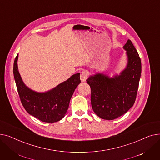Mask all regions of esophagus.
Instances as JSON below:
<instances>
[{"label": "esophagus", "mask_w": 160, "mask_h": 160, "mask_svg": "<svg viewBox=\"0 0 160 160\" xmlns=\"http://www.w3.org/2000/svg\"><path fill=\"white\" fill-rule=\"evenodd\" d=\"M88 73L87 71L83 70L81 72V76H80V78L82 82H84L86 81V80L88 79Z\"/></svg>", "instance_id": "obj_1"}]
</instances>
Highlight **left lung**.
Here are the masks:
<instances>
[{
  "label": "left lung",
  "instance_id": "1",
  "mask_svg": "<svg viewBox=\"0 0 160 160\" xmlns=\"http://www.w3.org/2000/svg\"><path fill=\"white\" fill-rule=\"evenodd\" d=\"M127 51L126 68L113 78L96 73L87 82L91 88V104L99 118L112 120L125 114L135 102L142 73V62L130 40L123 46Z\"/></svg>",
  "mask_w": 160,
  "mask_h": 160
}]
</instances>
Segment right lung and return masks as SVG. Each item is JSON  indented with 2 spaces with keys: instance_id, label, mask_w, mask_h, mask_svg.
I'll return each mask as SVG.
<instances>
[{
  "instance_id": "1",
  "label": "right lung",
  "mask_w": 160,
  "mask_h": 160,
  "mask_svg": "<svg viewBox=\"0 0 160 160\" xmlns=\"http://www.w3.org/2000/svg\"><path fill=\"white\" fill-rule=\"evenodd\" d=\"M17 60L18 55L13 64L14 78L22 105L28 113L46 123H53L62 119L75 90L81 82L80 73L73 74L51 90L39 93L25 85L18 70Z\"/></svg>"
}]
</instances>
